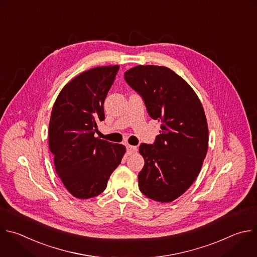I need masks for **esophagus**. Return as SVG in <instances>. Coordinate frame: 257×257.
<instances>
[{"label": "esophagus", "mask_w": 257, "mask_h": 257, "mask_svg": "<svg viewBox=\"0 0 257 257\" xmlns=\"http://www.w3.org/2000/svg\"><path fill=\"white\" fill-rule=\"evenodd\" d=\"M137 151V147L136 146H132V145H127V153L130 155V154H133Z\"/></svg>", "instance_id": "34e87169"}]
</instances>
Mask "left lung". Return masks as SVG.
Returning a JSON list of instances; mask_svg holds the SVG:
<instances>
[{"instance_id": "1", "label": "left lung", "mask_w": 257, "mask_h": 257, "mask_svg": "<svg viewBox=\"0 0 257 257\" xmlns=\"http://www.w3.org/2000/svg\"><path fill=\"white\" fill-rule=\"evenodd\" d=\"M124 77L143 98L149 116L161 122L153 145L139 146L145 161L139 189L154 201L173 202L193 185L208 151L204 108L191 85L168 67L137 65Z\"/></svg>"}]
</instances>
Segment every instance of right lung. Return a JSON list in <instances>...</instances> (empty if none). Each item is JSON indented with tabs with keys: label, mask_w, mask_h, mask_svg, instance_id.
Instances as JSON below:
<instances>
[{
	"label": "right lung",
	"mask_w": 257,
	"mask_h": 257,
	"mask_svg": "<svg viewBox=\"0 0 257 257\" xmlns=\"http://www.w3.org/2000/svg\"><path fill=\"white\" fill-rule=\"evenodd\" d=\"M119 65L98 66L66 83L52 108L48 143L56 174L77 199L103 193L126 152L122 144L95 137L97 123L105 119L104 101Z\"/></svg>",
	"instance_id": "1"
}]
</instances>
